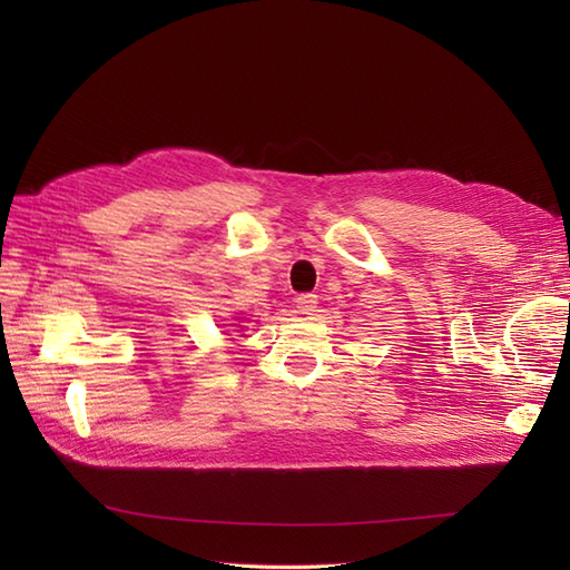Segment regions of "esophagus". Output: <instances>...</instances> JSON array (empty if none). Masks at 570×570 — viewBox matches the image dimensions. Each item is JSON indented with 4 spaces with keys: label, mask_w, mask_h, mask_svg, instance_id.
I'll list each match as a JSON object with an SVG mask.
<instances>
[{
    "label": "esophagus",
    "mask_w": 570,
    "mask_h": 570,
    "mask_svg": "<svg viewBox=\"0 0 570 570\" xmlns=\"http://www.w3.org/2000/svg\"><path fill=\"white\" fill-rule=\"evenodd\" d=\"M297 312L299 314H314L316 312V304H318V297L312 295V292H304V295H297Z\"/></svg>",
    "instance_id": "obj_1"
}]
</instances>
